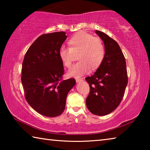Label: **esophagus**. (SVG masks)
Listing matches in <instances>:
<instances>
[{"instance_id":"34e87169","label":"esophagus","mask_w":150,"mask_h":150,"mask_svg":"<svg viewBox=\"0 0 150 150\" xmlns=\"http://www.w3.org/2000/svg\"><path fill=\"white\" fill-rule=\"evenodd\" d=\"M75 81L77 83H79V82H81V81H83V79L80 78H75Z\"/></svg>"}]
</instances>
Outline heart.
Listing matches in <instances>:
<instances>
[{
    "instance_id": "b5f03b06",
    "label": "heart",
    "mask_w": 150,
    "mask_h": 150,
    "mask_svg": "<svg viewBox=\"0 0 150 150\" xmlns=\"http://www.w3.org/2000/svg\"><path fill=\"white\" fill-rule=\"evenodd\" d=\"M69 47H62L59 55L66 67L70 68L77 55L79 62L71 69L68 75L79 77L95 70L101 65L105 57V50L101 40L86 32H79L68 42Z\"/></svg>"
}]
</instances>
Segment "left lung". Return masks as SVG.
<instances>
[{
  "mask_svg": "<svg viewBox=\"0 0 150 150\" xmlns=\"http://www.w3.org/2000/svg\"><path fill=\"white\" fill-rule=\"evenodd\" d=\"M105 44V57L96 72L85 78L90 93L86 105L91 113L98 116L110 114L118 107L128 84L126 60L115 40L95 30Z\"/></svg>",
  "mask_w": 150,
  "mask_h": 150,
  "instance_id": "1",
  "label": "left lung"
}]
</instances>
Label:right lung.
Returning <instances> with one entry per match:
<instances>
[{"mask_svg": "<svg viewBox=\"0 0 150 150\" xmlns=\"http://www.w3.org/2000/svg\"><path fill=\"white\" fill-rule=\"evenodd\" d=\"M65 34L40 35L28 50L22 63L21 80L27 102L47 117L62 115L67 94L76 83L74 79L62 80L64 69L59 52L67 38Z\"/></svg>", "mask_w": 150, "mask_h": 150, "instance_id": "right-lung-1", "label": "right lung"}]
</instances>
